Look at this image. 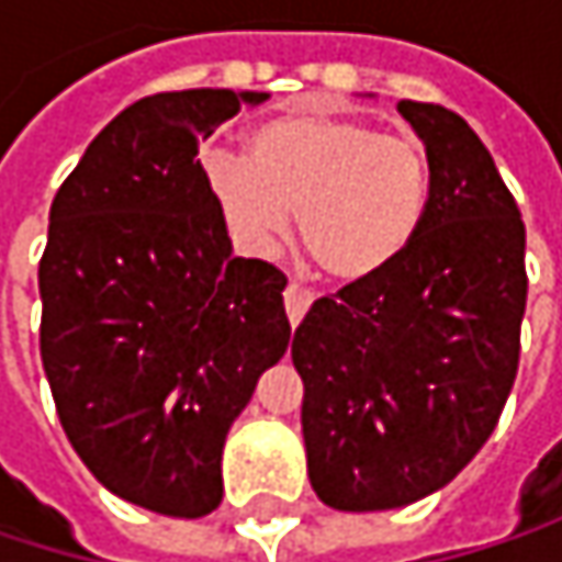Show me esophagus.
I'll return each instance as SVG.
<instances>
[{"mask_svg":"<svg viewBox=\"0 0 562 562\" xmlns=\"http://www.w3.org/2000/svg\"><path fill=\"white\" fill-rule=\"evenodd\" d=\"M282 299H285L289 322H292V325H299V322H302V315L308 312V305H312L315 292H308V289H305V285H299V282H289V285H285V292H282Z\"/></svg>","mask_w":562,"mask_h":562,"instance_id":"obj_1","label":"esophagus"}]
</instances>
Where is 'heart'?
<instances>
[{
    "label": "heart",
    "instance_id": "1",
    "mask_svg": "<svg viewBox=\"0 0 562 562\" xmlns=\"http://www.w3.org/2000/svg\"><path fill=\"white\" fill-rule=\"evenodd\" d=\"M204 188L247 254H270L292 224L305 257L335 282L387 273L416 244L429 204L426 149L335 113H289L250 136V156H201Z\"/></svg>",
    "mask_w": 562,
    "mask_h": 562
}]
</instances>
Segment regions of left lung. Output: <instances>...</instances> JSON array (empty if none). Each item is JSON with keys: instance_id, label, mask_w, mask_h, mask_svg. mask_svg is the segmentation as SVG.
<instances>
[{"instance_id": "left-lung-1", "label": "left lung", "mask_w": 562, "mask_h": 562, "mask_svg": "<svg viewBox=\"0 0 562 562\" xmlns=\"http://www.w3.org/2000/svg\"><path fill=\"white\" fill-rule=\"evenodd\" d=\"M426 146L432 204L387 273L322 295L292 335L308 482L335 510H391L446 488L488 442L520 358L524 221L475 130L400 100Z\"/></svg>"}]
</instances>
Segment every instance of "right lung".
<instances>
[{
  "mask_svg": "<svg viewBox=\"0 0 562 562\" xmlns=\"http://www.w3.org/2000/svg\"><path fill=\"white\" fill-rule=\"evenodd\" d=\"M267 97H143L52 201L38 289L60 426L103 488L169 517L221 505L224 439L292 335L285 277L234 257L198 162L201 139Z\"/></svg>",
  "mask_w": 562,
  "mask_h": 562,
  "instance_id": "add662e5",
  "label": "right lung"
}]
</instances>
